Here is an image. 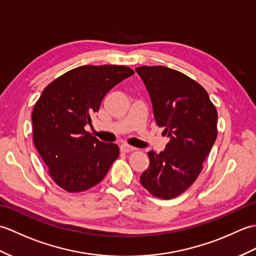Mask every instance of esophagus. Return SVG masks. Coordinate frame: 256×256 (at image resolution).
Returning a JSON list of instances; mask_svg holds the SVG:
<instances>
[{
  "label": "esophagus",
  "instance_id": "34e87169",
  "mask_svg": "<svg viewBox=\"0 0 256 256\" xmlns=\"http://www.w3.org/2000/svg\"><path fill=\"white\" fill-rule=\"evenodd\" d=\"M120 150H121V152H123V153H128V152L134 150L135 148H133V146H130L128 144H122L121 146H120Z\"/></svg>",
  "mask_w": 256,
  "mask_h": 256
}]
</instances>
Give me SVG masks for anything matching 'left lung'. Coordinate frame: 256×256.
<instances>
[{"mask_svg":"<svg viewBox=\"0 0 256 256\" xmlns=\"http://www.w3.org/2000/svg\"><path fill=\"white\" fill-rule=\"evenodd\" d=\"M135 70L148 91L157 125L170 138L160 154L148 152L150 166L140 180L157 198H175L202 170L218 135V113L206 91L188 76L164 66Z\"/></svg>","mask_w":256,"mask_h":256,"instance_id":"left-lung-1","label":"left lung"}]
</instances>
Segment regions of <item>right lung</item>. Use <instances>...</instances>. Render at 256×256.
Instances as JSON below:
<instances>
[{
    "mask_svg": "<svg viewBox=\"0 0 256 256\" xmlns=\"http://www.w3.org/2000/svg\"><path fill=\"white\" fill-rule=\"evenodd\" d=\"M134 74L125 66H81L48 84L32 114V140L48 172L69 192L99 184L118 154V146L86 132L92 113L114 86Z\"/></svg>",
    "mask_w": 256,
    "mask_h": 256,
    "instance_id": "1",
    "label": "right lung"
}]
</instances>
